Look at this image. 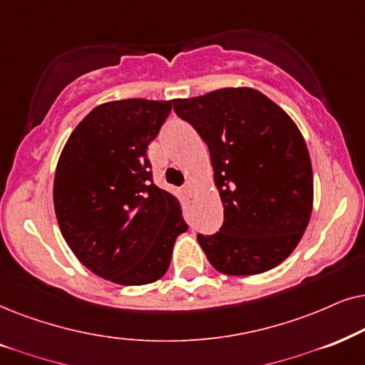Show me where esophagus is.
I'll return each instance as SVG.
<instances>
[{"label":"esophagus","mask_w":365,"mask_h":365,"mask_svg":"<svg viewBox=\"0 0 365 365\" xmlns=\"http://www.w3.org/2000/svg\"><path fill=\"white\" fill-rule=\"evenodd\" d=\"M183 190H185L187 195H193L195 193V185H193L192 180H188V182H185V185H183Z\"/></svg>","instance_id":"esophagus-1"}]
</instances>
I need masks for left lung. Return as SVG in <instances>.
I'll use <instances>...</instances> for the list:
<instances>
[{
	"label": "left lung",
	"mask_w": 365,
	"mask_h": 365,
	"mask_svg": "<svg viewBox=\"0 0 365 365\" xmlns=\"http://www.w3.org/2000/svg\"><path fill=\"white\" fill-rule=\"evenodd\" d=\"M210 150L223 223L198 244L213 269L255 275L292 254L310 220L314 178L292 118L254 88H222L173 100Z\"/></svg>",
	"instance_id": "8db88e82"
}]
</instances>
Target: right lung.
Returning a JSON list of instances; mask_svg holds the SVG:
<instances>
[{"mask_svg":"<svg viewBox=\"0 0 365 365\" xmlns=\"http://www.w3.org/2000/svg\"><path fill=\"white\" fill-rule=\"evenodd\" d=\"M172 101L130 98L91 110L56 165L53 202L76 259L121 285H145L168 270L187 232L180 202L153 183L147 150Z\"/></svg>","mask_w":365,"mask_h":365,"instance_id":"obj_1","label":"right lung"}]
</instances>
